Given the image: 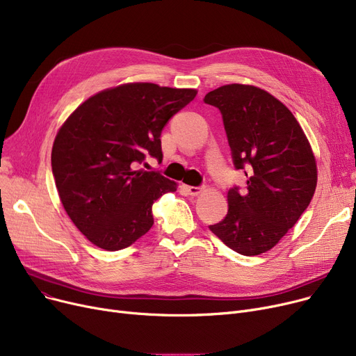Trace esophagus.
I'll return each mask as SVG.
<instances>
[{
	"mask_svg": "<svg viewBox=\"0 0 356 356\" xmlns=\"http://www.w3.org/2000/svg\"><path fill=\"white\" fill-rule=\"evenodd\" d=\"M184 191H186V193L188 195H191V196H197V195H200L202 193V188H196V186H184Z\"/></svg>",
	"mask_w": 356,
	"mask_h": 356,
	"instance_id": "esophagus-1",
	"label": "esophagus"
}]
</instances>
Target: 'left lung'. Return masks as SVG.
Returning a JSON list of instances; mask_svg holds the SVG:
<instances>
[{
    "instance_id": "obj_1",
    "label": "left lung",
    "mask_w": 356,
    "mask_h": 356,
    "mask_svg": "<svg viewBox=\"0 0 356 356\" xmlns=\"http://www.w3.org/2000/svg\"><path fill=\"white\" fill-rule=\"evenodd\" d=\"M236 170L247 189H229L227 216L209 229L231 250L259 255L278 244L307 209L317 184L312 145L291 111L267 90L242 83L211 90Z\"/></svg>"
}]
</instances>
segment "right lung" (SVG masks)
<instances>
[{
    "label": "right lung",
    "instance_id": "1",
    "mask_svg": "<svg viewBox=\"0 0 356 356\" xmlns=\"http://www.w3.org/2000/svg\"><path fill=\"white\" fill-rule=\"evenodd\" d=\"M196 93L124 83L92 95L63 122L51 148L56 188L74 227L93 245L118 251L153 227V203L177 183L134 165L147 154L163 159L161 129Z\"/></svg>",
    "mask_w": 356,
    "mask_h": 356
}]
</instances>
